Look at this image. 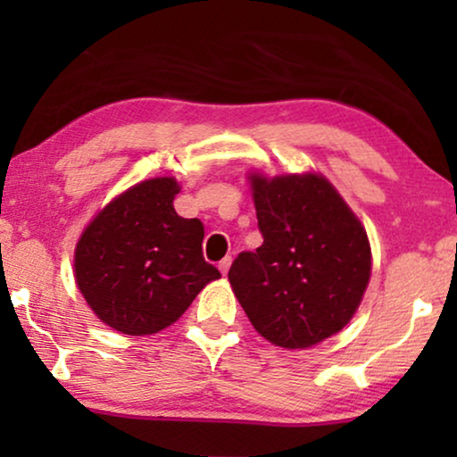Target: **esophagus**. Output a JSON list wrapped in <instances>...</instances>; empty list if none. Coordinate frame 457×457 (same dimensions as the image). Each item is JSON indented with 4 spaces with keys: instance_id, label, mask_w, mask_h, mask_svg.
Wrapping results in <instances>:
<instances>
[{
    "instance_id": "obj_1",
    "label": "esophagus",
    "mask_w": 457,
    "mask_h": 457,
    "mask_svg": "<svg viewBox=\"0 0 457 457\" xmlns=\"http://www.w3.org/2000/svg\"><path fill=\"white\" fill-rule=\"evenodd\" d=\"M218 268H220L222 274H227L228 268H230V258H224V260L218 262Z\"/></svg>"
}]
</instances>
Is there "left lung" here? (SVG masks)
<instances>
[{
	"instance_id": "left-lung-1",
	"label": "left lung",
	"mask_w": 457,
	"mask_h": 457,
	"mask_svg": "<svg viewBox=\"0 0 457 457\" xmlns=\"http://www.w3.org/2000/svg\"><path fill=\"white\" fill-rule=\"evenodd\" d=\"M264 243L241 252L228 280L253 328L274 345L303 349L339 333L370 280L366 230L320 174H252Z\"/></svg>"
}]
</instances>
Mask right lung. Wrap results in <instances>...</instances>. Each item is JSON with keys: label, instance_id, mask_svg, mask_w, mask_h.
I'll return each instance as SVG.
<instances>
[{"label": "right lung", "instance_id": "right-lung-1", "mask_svg": "<svg viewBox=\"0 0 457 457\" xmlns=\"http://www.w3.org/2000/svg\"><path fill=\"white\" fill-rule=\"evenodd\" d=\"M180 187L149 179L110 202L80 235L74 277L89 308L124 335L177 322L220 272L204 260V224L174 212Z\"/></svg>", "mask_w": 457, "mask_h": 457}]
</instances>
